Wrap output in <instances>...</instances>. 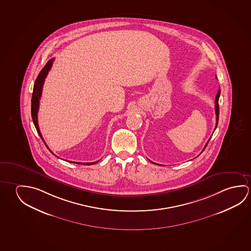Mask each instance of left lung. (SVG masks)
I'll return each instance as SVG.
<instances>
[{"instance_id":"left-lung-1","label":"left lung","mask_w":251,"mask_h":251,"mask_svg":"<svg viewBox=\"0 0 251 251\" xmlns=\"http://www.w3.org/2000/svg\"><path fill=\"white\" fill-rule=\"evenodd\" d=\"M220 95H221V90L219 89L218 90L217 95H216V98H215V107H214V109H215V114H216V126H215V128H214V130L216 129V127H217L218 125V121H219V98H220ZM210 141V138L208 141H207V143L205 144V147H204V149H203V151H202V152L204 151V150H205V147H206V145H207V144H208V142ZM151 161V160H150ZM151 163H153L152 161H151ZM153 164H155V165H157V164H156V163H153Z\"/></svg>"}]
</instances>
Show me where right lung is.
<instances>
[{
	"instance_id": "1",
	"label": "right lung",
	"mask_w": 251,
	"mask_h": 251,
	"mask_svg": "<svg viewBox=\"0 0 251 251\" xmlns=\"http://www.w3.org/2000/svg\"><path fill=\"white\" fill-rule=\"evenodd\" d=\"M54 58L50 59L49 61L46 63L45 67L42 69L41 72L38 74L37 78H36V81L34 84L33 87V94H32V98H31V116H32V120H33L34 125L36 127L37 133L38 135L41 137V139L44 141V143L46 145V147L49 149V147L47 146V144H46L45 140L43 138V136L41 135V132L38 127V123H37V113H38V108H39V100L41 98L42 95V89H43V86H44V82H45V78H46L47 74L49 73V71L50 70L51 66H52V63H53ZM50 151L52 153V151L49 149ZM70 162V161H69ZM99 161H96V162H93V163H76L78 165H95L96 163H98ZM74 163V162H73Z\"/></svg>"
}]
</instances>
